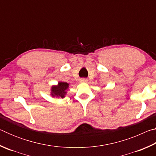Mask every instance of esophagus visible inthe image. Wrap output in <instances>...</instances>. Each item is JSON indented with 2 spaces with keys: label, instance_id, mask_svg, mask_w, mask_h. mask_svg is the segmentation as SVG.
<instances>
[{
  "label": "esophagus",
  "instance_id": "obj_1",
  "mask_svg": "<svg viewBox=\"0 0 156 156\" xmlns=\"http://www.w3.org/2000/svg\"><path fill=\"white\" fill-rule=\"evenodd\" d=\"M80 81L81 82V83H86V82L87 81V80L86 78H81Z\"/></svg>",
  "mask_w": 156,
  "mask_h": 156
}]
</instances>
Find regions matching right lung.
<instances>
[{
    "instance_id": "add662e5",
    "label": "right lung",
    "mask_w": 156,
    "mask_h": 156,
    "mask_svg": "<svg viewBox=\"0 0 156 156\" xmlns=\"http://www.w3.org/2000/svg\"><path fill=\"white\" fill-rule=\"evenodd\" d=\"M69 87V84L65 82H59L57 86H54L51 87V96L53 97H61L62 98L65 97L67 94L66 90Z\"/></svg>"
}]
</instances>
